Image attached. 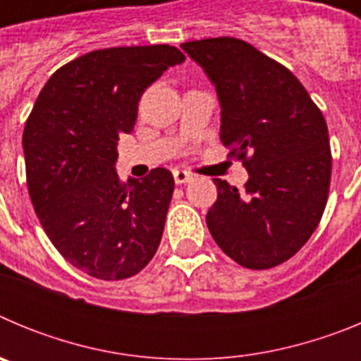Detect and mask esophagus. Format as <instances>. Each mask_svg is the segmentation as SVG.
<instances>
[{"label":"esophagus","instance_id":"obj_1","mask_svg":"<svg viewBox=\"0 0 361 361\" xmlns=\"http://www.w3.org/2000/svg\"><path fill=\"white\" fill-rule=\"evenodd\" d=\"M173 178H175V184H186L193 178V175L188 173L186 170H173Z\"/></svg>","mask_w":361,"mask_h":361}]
</instances>
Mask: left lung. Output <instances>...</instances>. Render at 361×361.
Here are the masks:
<instances>
[{
    "label": "left lung",
    "mask_w": 361,
    "mask_h": 361,
    "mask_svg": "<svg viewBox=\"0 0 361 361\" xmlns=\"http://www.w3.org/2000/svg\"><path fill=\"white\" fill-rule=\"evenodd\" d=\"M180 49L215 86L220 141L250 173L240 191L215 178L209 233L240 266H279L309 240L325 209L331 148L324 116L286 66L245 41L209 37Z\"/></svg>",
    "instance_id": "obj_1"
}]
</instances>
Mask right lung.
I'll return each instance as SVG.
<instances>
[{
	"instance_id": "obj_1",
	"label": "right lung",
	"mask_w": 361,
	"mask_h": 361,
	"mask_svg": "<svg viewBox=\"0 0 361 361\" xmlns=\"http://www.w3.org/2000/svg\"><path fill=\"white\" fill-rule=\"evenodd\" d=\"M186 57L170 44L94 50L54 72L25 124L32 204L56 250L86 275H137L161 244L173 175L155 168L123 184L121 133L135 126L141 95Z\"/></svg>"
}]
</instances>
